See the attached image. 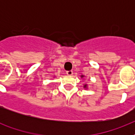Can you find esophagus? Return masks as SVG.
<instances>
[{"label": "esophagus", "mask_w": 135, "mask_h": 135, "mask_svg": "<svg viewBox=\"0 0 135 135\" xmlns=\"http://www.w3.org/2000/svg\"><path fill=\"white\" fill-rule=\"evenodd\" d=\"M66 74H67L68 76H71V75H73V71H67Z\"/></svg>", "instance_id": "esophagus-1"}]
</instances>
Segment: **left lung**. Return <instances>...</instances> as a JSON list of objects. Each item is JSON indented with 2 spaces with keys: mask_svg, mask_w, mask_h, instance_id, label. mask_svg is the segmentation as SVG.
Wrapping results in <instances>:
<instances>
[{
  "mask_svg": "<svg viewBox=\"0 0 135 135\" xmlns=\"http://www.w3.org/2000/svg\"><path fill=\"white\" fill-rule=\"evenodd\" d=\"M81 77H82V78H83V76H81ZM84 88H87V85H85Z\"/></svg>",
  "mask_w": 135,
  "mask_h": 135,
  "instance_id": "8db88e82",
  "label": "left lung"
}]
</instances>
